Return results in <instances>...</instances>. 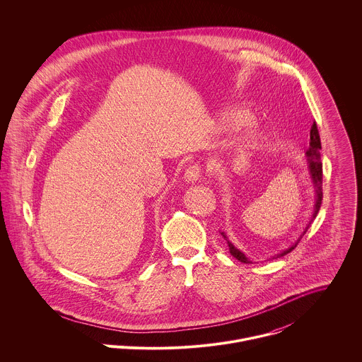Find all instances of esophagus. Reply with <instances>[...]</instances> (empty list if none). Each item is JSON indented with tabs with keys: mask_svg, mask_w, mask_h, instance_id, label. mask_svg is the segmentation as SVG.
Listing matches in <instances>:
<instances>
[{
	"mask_svg": "<svg viewBox=\"0 0 362 362\" xmlns=\"http://www.w3.org/2000/svg\"><path fill=\"white\" fill-rule=\"evenodd\" d=\"M201 174H202L201 165H199L198 163H194V164H191V165L185 170L184 178H185V181H188V182H195V181L201 177Z\"/></svg>",
	"mask_w": 362,
	"mask_h": 362,
	"instance_id": "1",
	"label": "esophagus"
}]
</instances>
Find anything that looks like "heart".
I'll return each instance as SVG.
<instances>
[{
    "label": "heart",
    "mask_w": 362,
    "mask_h": 362,
    "mask_svg": "<svg viewBox=\"0 0 362 362\" xmlns=\"http://www.w3.org/2000/svg\"><path fill=\"white\" fill-rule=\"evenodd\" d=\"M227 121L233 127H244V125H248L252 121V114L247 110H235L231 114H228ZM266 138H267V135L263 129L252 128L244 139V146L245 148H255V146L260 145L263 141H266Z\"/></svg>",
    "instance_id": "b5f03b06"
}]
</instances>
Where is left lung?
I'll return each instance as SVG.
<instances>
[{
  "label": "left lung",
  "mask_w": 362,
  "mask_h": 362,
  "mask_svg": "<svg viewBox=\"0 0 362 362\" xmlns=\"http://www.w3.org/2000/svg\"><path fill=\"white\" fill-rule=\"evenodd\" d=\"M320 136H319V132H317V127H316V124L313 122L312 124V127H310V148H308V151H307V157H308V163H310V177H312V181H313V185H315V194H316V204H315V211H313V216H312V218H310V221L316 217V214H317V211H319V209H320V205H322V198H323V192H322V177H323V171H322V161H320ZM310 227V226H308ZM307 227V228H308ZM307 231V230H305ZM223 235H224V233H221ZM305 234V233H304ZM224 238H226V235H224ZM298 243H300V240L293 245V247H290L288 250H286V251H283V254H279L277 257L280 258V257H284V255H287L288 252H291L297 245H298ZM228 247H230V254L234 257L235 259H238L240 262H243V263H251L247 257L243 254V252H240L231 243H228Z\"/></svg>",
  "instance_id": "left-lung-1"
}]
</instances>
